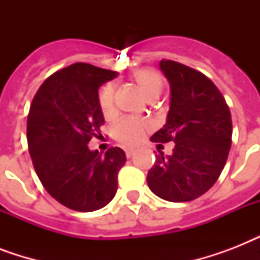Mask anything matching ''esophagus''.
I'll return each mask as SVG.
<instances>
[{
	"instance_id": "34e87169",
	"label": "esophagus",
	"mask_w": 260,
	"mask_h": 260,
	"mask_svg": "<svg viewBox=\"0 0 260 260\" xmlns=\"http://www.w3.org/2000/svg\"><path fill=\"white\" fill-rule=\"evenodd\" d=\"M134 154H135V151L132 150V148H126V150H125L126 158H131V156H134Z\"/></svg>"
}]
</instances>
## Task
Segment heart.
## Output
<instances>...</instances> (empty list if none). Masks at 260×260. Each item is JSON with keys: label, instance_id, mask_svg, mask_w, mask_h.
<instances>
[{"label": "heart", "instance_id": "1", "mask_svg": "<svg viewBox=\"0 0 260 260\" xmlns=\"http://www.w3.org/2000/svg\"><path fill=\"white\" fill-rule=\"evenodd\" d=\"M134 81L148 100H155L163 89L162 75L152 67H143L135 71ZM98 104L105 117H110L114 113V87L112 85L102 87L98 94ZM150 126V121L146 118L125 117L114 125L113 135L116 140L124 146H135L142 140Z\"/></svg>", "mask_w": 260, "mask_h": 260}]
</instances>
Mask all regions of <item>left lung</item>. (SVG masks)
<instances>
[{
	"instance_id": "8db88e82",
	"label": "left lung",
	"mask_w": 260,
	"mask_h": 260,
	"mask_svg": "<svg viewBox=\"0 0 260 260\" xmlns=\"http://www.w3.org/2000/svg\"><path fill=\"white\" fill-rule=\"evenodd\" d=\"M160 70L170 82V110L151 140L175 146L170 156L156 155L147 183L166 201L187 202L206 193L220 177L232 143V118L225 98L206 75L166 59Z\"/></svg>"
}]
</instances>
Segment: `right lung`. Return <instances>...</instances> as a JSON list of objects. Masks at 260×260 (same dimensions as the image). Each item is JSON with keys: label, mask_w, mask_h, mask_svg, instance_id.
Here are the masks:
<instances>
[{"label": "right lung", "mask_w": 260, "mask_h": 260, "mask_svg": "<svg viewBox=\"0 0 260 260\" xmlns=\"http://www.w3.org/2000/svg\"><path fill=\"white\" fill-rule=\"evenodd\" d=\"M116 71L89 63H74L42 83L26 120L28 150L44 189L58 202L77 212L108 205L117 191V174L125 152L110 147L102 156L87 143L101 139L104 116L98 89Z\"/></svg>", "instance_id": "obj_1"}]
</instances>
